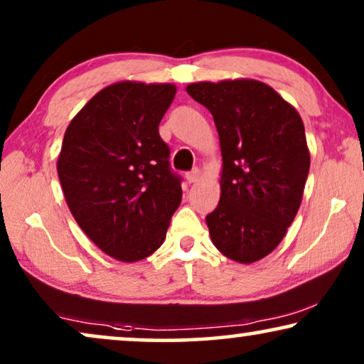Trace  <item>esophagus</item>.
Instances as JSON below:
<instances>
[{"label":"esophagus","instance_id":"1","mask_svg":"<svg viewBox=\"0 0 364 364\" xmlns=\"http://www.w3.org/2000/svg\"><path fill=\"white\" fill-rule=\"evenodd\" d=\"M200 176H202V173H200V168H193V171H191V172H188L187 173V181H188V183H196L197 181H198V178H200Z\"/></svg>","mask_w":364,"mask_h":364}]
</instances>
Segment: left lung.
<instances>
[{
    "label": "left lung",
    "instance_id": "8db88e82",
    "mask_svg": "<svg viewBox=\"0 0 364 364\" xmlns=\"http://www.w3.org/2000/svg\"><path fill=\"white\" fill-rule=\"evenodd\" d=\"M187 92L210 111L220 139V202L205 217L213 245L238 263L260 260L301 203L310 151L300 114L255 79L193 82Z\"/></svg>",
    "mask_w": 364,
    "mask_h": 364
}]
</instances>
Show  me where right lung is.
<instances>
[{
    "mask_svg": "<svg viewBox=\"0 0 364 364\" xmlns=\"http://www.w3.org/2000/svg\"><path fill=\"white\" fill-rule=\"evenodd\" d=\"M173 84L121 81L99 91L64 132L58 176L69 210L109 257L139 262L166 238L181 205L159 124Z\"/></svg>",
    "mask_w": 364,
    "mask_h": 364,
    "instance_id": "add662e5",
    "label": "right lung"
}]
</instances>
